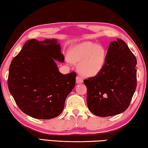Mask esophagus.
Segmentation results:
<instances>
[{
    "label": "esophagus",
    "instance_id": "obj_1",
    "mask_svg": "<svg viewBox=\"0 0 148 148\" xmlns=\"http://www.w3.org/2000/svg\"><path fill=\"white\" fill-rule=\"evenodd\" d=\"M83 79H82L81 77L77 76L76 77V83H83Z\"/></svg>",
    "mask_w": 148,
    "mask_h": 148
}]
</instances>
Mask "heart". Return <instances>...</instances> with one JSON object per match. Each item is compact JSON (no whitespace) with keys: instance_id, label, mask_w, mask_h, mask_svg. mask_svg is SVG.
Returning a JSON list of instances; mask_svg holds the SVG:
<instances>
[{"instance_id":"1","label":"heart","mask_w":148,"mask_h":148,"mask_svg":"<svg viewBox=\"0 0 148 148\" xmlns=\"http://www.w3.org/2000/svg\"><path fill=\"white\" fill-rule=\"evenodd\" d=\"M106 55L103 46L91 42H85L71 47L68 61L80 62L79 70L81 73L92 77L103 69L106 62Z\"/></svg>"}]
</instances>
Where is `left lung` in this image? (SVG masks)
I'll return each mask as SVG.
<instances>
[{"mask_svg": "<svg viewBox=\"0 0 148 148\" xmlns=\"http://www.w3.org/2000/svg\"><path fill=\"white\" fill-rule=\"evenodd\" d=\"M116 39L109 45L103 69L96 76L84 80L88 108L98 116L124 112L136 88L137 60L126 43Z\"/></svg>", "mask_w": 148, "mask_h": 148, "instance_id": "8db88e82", "label": "left lung"}]
</instances>
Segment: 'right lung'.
<instances>
[{
	"mask_svg": "<svg viewBox=\"0 0 148 148\" xmlns=\"http://www.w3.org/2000/svg\"><path fill=\"white\" fill-rule=\"evenodd\" d=\"M56 39L25 43L9 67L8 86L22 112L37 119L57 117L64 108L68 95L75 85L77 75H63L55 60L64 61Z\"/></svg>",
	"mask_w": 148,
	"mask_h": 148,
	"instance_id": "add662e5",
	"label": "right lung"
}]
</instances>
